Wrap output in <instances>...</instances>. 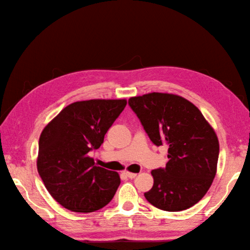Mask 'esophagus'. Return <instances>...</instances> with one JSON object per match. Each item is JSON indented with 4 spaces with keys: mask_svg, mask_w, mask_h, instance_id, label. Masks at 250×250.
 <instances>
[{
    "mask_svg": "<svg viewBox=\"0 0 250 250\" xmlns=\"http://www.w3.org/2000/svg\"><path fill=\"white\" fill-rule=\"evenodd\" d=\"M125 175H126V177H129V178H134V177H136V173H132V172H125Z\"/></svg>",
    "mask_w": 250,
    "mask_h": 250,
    "instance_id": "34e87169",
    "label": "esophagus"
}]
</instances>
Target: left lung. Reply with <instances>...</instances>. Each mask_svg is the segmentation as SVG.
<instances>
[{
	"label": "left lung",
	"mask_w": 250,
	"mask_h": 250,
	"mask_svg": "<svg viewBox=\"0 0 250 250\" xmlns=\"http://www.w3.org/2000/svg\"><path fill=\"white\" fill-rule=\"evenodd\" d=\"M150 141L167 145L168 162L152 169L146 200L159 209L179 211L203 198L213 184L219 156L214 129L194 104L172 93L151 92L129 99Z\"/></svg>",
	"instance_id": "obj_1"
}]
</instances>
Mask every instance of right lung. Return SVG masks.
Here are the masks:
<instances>
[{
	"mask_svg": "<svg viewBox=\"0 0 250 250\" xmlns=\"http://www.w3.org/2000/svg\"><path fill=\"white\" fill-rule=\"evenodd\" d=\"M125 105V99L78 101L63 108L42 131L37 171L50 195L68 210L91 213L114 198L119 174L94 166L88 153L103 144Z\"/></svg>",
	"mask_w": 250,
	"mask_h": 250,
	"instance_id": "obj_1",
	"label": "right lung"
}]
</instances>
